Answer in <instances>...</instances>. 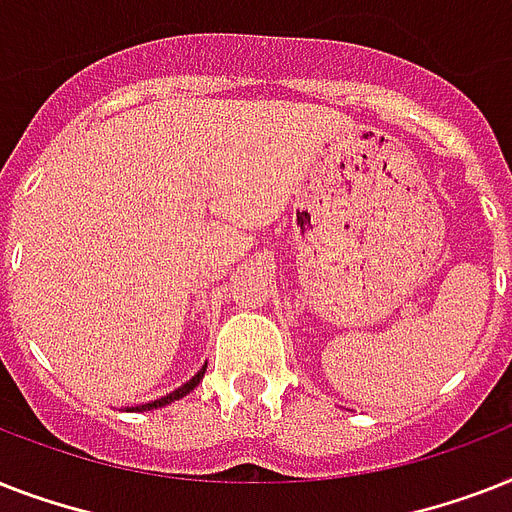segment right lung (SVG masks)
<instances>
[{"mask_svg":"<svg viewBox=\"0 0 512 512\" xmlns=\"http://www.w3.org/2000/svg\"><path fill=\"white\" fill-rule=\"evenodd\" d=\"M204 369H207V366H201L199 372L193 374L191 380L185 382V385H180V388H177V390H172L170 396H164V398H156V401H151V404L135 406V409H132V412H146V409H156V406H167V404H172V401H177V398H183L185 393H191V390L196 388V385H199V382H201V377H204Z\"/></svg>","mask_w":512,"mask_h":512,"instance_id":"right-lung-1","label":"right lung"}]
</instances>
